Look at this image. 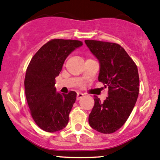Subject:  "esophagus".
I'll return each mask as SVG.
<instances>
[{"instance_id": "1", "label": "esophagus", "mask_w": 160, "mask_h": 160, "mask_svg": "<svg viewBox=\"0 0 160 160\" xmlns=\"http://www.w3.org/2000/svg\"><path fill=\"white\" fill-rule=\"evenodd\" d=\"M83 96H84V94H82V93H78V94H77L76 99H77V100H79V99L82 98H83Z\"/></svg>"}]
</instances>
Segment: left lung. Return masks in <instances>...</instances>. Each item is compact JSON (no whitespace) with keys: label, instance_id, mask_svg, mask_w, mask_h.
Wrapping results in <instances>:
<instances>
[{"label":"left lung","instance_id":"8db88e82","mask_svg":"<svg viewBox=\"0 0 160 160\" xmlns=\"http://www.w3.org/2000/svg\"><path fill=\"white\" fill-rule=\"evenodd\" d=\"M85 42L100 62L98 81L108 87L106 100L101 101L94 96L89 124L100 133H112L124 124L138 98L137 66L119 44L92 39Z\"/></svg>","mask_w":160,"mask_h":160}]
</instances>
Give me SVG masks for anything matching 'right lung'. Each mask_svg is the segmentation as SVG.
I'll list each match as a JSON object with an SVG mask.
<instances>
[{"instance_id":"add662e5","label":"right lung","mask_w":160,"mask_h":160,"mask_svg":"<svg viewBox=\"0 0 160 160\" xmlns=\"http://www.w3.org/2000/svg\"><path fill=\"white\" fill-rule=\"evenodd\" d=\"M81 46L79 40L51 39L32 56L27 68L24 86L30 114L37 126L46 132L59 131L68 122L77 94L73 91L56 92L55 78L67 56Z\"/></svg>"}]
</instances>
